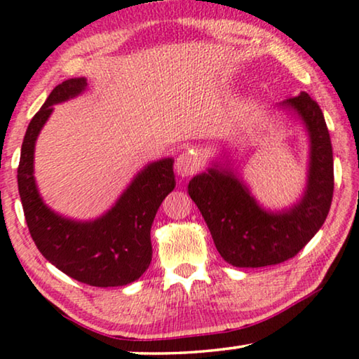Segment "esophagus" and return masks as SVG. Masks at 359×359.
Instances as JSON below:
<instances>
[{"instance_id": "esophagus-1", "label": "esophagus", "mask_w": 359, "mask_h": 359, "mask_svg": "<svg viewBox=\"0 0 359 359\" xmlns=\"http://www.w3.org/2000/svg\"><path fill=\"white\" fill-rule=\"evenodd\" d=\"M201 168V161L198 154L194 151H185L182 153L177 161H175V172H177L182 179L190 177V175L196 174Z\"/></svg>"}]
</instances>
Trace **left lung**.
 Wrapping results in <instances>:
<instances>
[{"label":"left lung","mask_w":359,"mask_h":359,"mask_svg":"<svg viewBox=\"0 0 359 359\" xmlns=\"http://www.w3.org/2000/svg\"><path fill=\"white\" fill-rule=\"evenodd\" d=\"M278 107L294 114L309 135V169L301 200L271 211L250 194L231 161H215L189 182L216 249L239 269L281 264L294 257L322 228L333 196V153L324 114L309 94L283 100Z\"/></svg>","instance_id":"obj_1"}]
</instances>
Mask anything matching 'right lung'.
<instances>
[{
  "label": "right lung",
  "instance_id": "add662e5",
  "mask_svg": "<svg viewBox=\"0 0 359 359\" xmlns=\"http://www.w3.org/2000/svg\"><path fill=\"white\" fill-rule=\"evenodd\" d=\"M86 88V78L63 81L30 120L18 168L19 195L30 236L50 264L86 285L125 286L138 280L151 264V226L163 200L175 187L174 159L144 165L112 208L95 219H72L48 208L34 177L35 141L53 105L74 99Z\"/></svg>",
  "mask_w": 359,
  "mask_h": 359
}]
</instances>
